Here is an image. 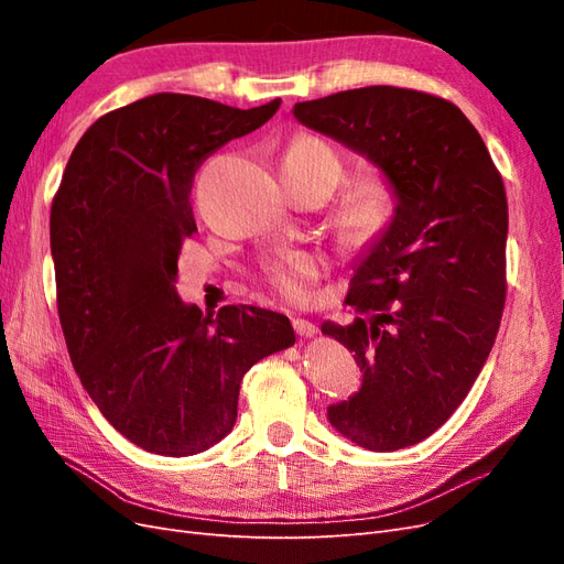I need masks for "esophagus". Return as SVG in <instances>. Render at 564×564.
I'll use <instances>...</instances> for the list:
<instances>
[{"mask_svg": "<svg viewBox=\"0 0 564 564\" xmlns=\"http://www.w3.org/2000/svg\"><path fill=\"white\" fill-rule=\"evenodd\" d=\"M294 332L299 336H315L317 334V327L311 322V319H301V317H294Z\"/></svg>", "mask_w": 564, "mask_h": 564, "instance_id": "obj_1", "label": "esophagus"}]
</instances>
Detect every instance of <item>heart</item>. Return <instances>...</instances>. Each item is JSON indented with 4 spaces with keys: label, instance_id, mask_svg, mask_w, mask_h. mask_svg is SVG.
<instances>
[{
    "label": "heart",
    "instance_id": "1",
    "mask_svg": "<svg viewBox=\"0 0 564 564\" xmlns=\"http://www.w3.org/2000/svg\"><path fill=\"white\" fill-rule=\"evenodd\" d=\"M284 160H292L299 166L319 172L338 183L344 176V164H340L336 152L313 135H301L292 145L286 148ZM392 209V193L390 185L381 176H365L348 185V191L340 199L338 224L348 240H367L373 232H379L390 216ZM317 261L308 253H289L272 268V284H275L286 299L301 301L308 296V286L317 278Z\"/></svg>",
    "mask_w": 564,
    "mask_h": 564
}]
</instances>
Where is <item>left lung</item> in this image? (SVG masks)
<instances>
[{"instance_id": "obj_1", "label": "left lung", "mask_w": 564, "mask_h": 564, "mask_svg": "<svg viewBox=\"0 0 564 564\" xmlns=\"http://www.w3.org/2000/svg\"><path fill=\"white\" fill-rule=\"evenodd\" d=\"M383 174L388 226L355 261L346 303L360 313L322 334L362 371L327 406L334 429L371 452L412 447L466 400L497 338L506 303L508 202L482 135L445 98L365 87L294 106Z\"/></svg>"}]
</instances>
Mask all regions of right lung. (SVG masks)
I'll return each instance as SVG.
<instances>
[{
	"label": "right lung",
	"instance_id": "add662e5",
	"mask_svg": "<svg viewBox=\"0 0 564 564\" xmlns=\"http://www.w3.org/2000/svg\"><path fill=\"white\" fill-rule=\"evenodd\" d=\"M280 104L152 94L96 119L67 160L51 204L67 352L100 414L145 452L214 447L237 421L245 373L296 340L286 315L256 305L204 315L176 292L181 245L197 232V166Z\"/></svg>",
	"mask_w": 564,
	"mask_h": 564
}]
</instances>
